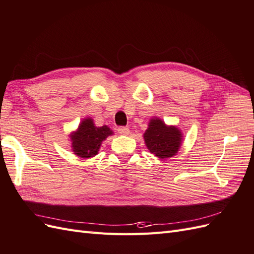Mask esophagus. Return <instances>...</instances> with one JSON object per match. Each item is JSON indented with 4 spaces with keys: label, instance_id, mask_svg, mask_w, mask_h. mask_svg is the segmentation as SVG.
I'll list each match as a JSON object with an SVG mask.
<instances>
[{
    "label": "esophagus",
    "instance_id": "obj_1",
    "mask_svg": "<svg viewBox=\"0 0 254 254\" xmlns=\"http://www.w3.org/2000/svg\"><path fill=\"white\" fill-rule=\"evenodd\" d=\"M118 132H119L120 134H123V135H128V134L130 133V130H129L128 127L122 126V127H119V128H118Z\"/></svg>",
    "mask_w": 254,
    "mask_h": 254
}]
</instances>
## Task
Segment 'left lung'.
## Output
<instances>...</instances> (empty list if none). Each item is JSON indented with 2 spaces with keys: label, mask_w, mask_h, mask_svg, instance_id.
Segmentation results:
<instances>
[{
  "label": "left lung",
  "mask_w": 254,
  "mask_h": 254,
  "mask_svg": "<svg viewBox=\"0 0 254 254\" xmlns=\"http://www.w3.org/2000/svg\"><path fill=\"white\" fill-rule=\"evenodd\" d=\"M143 136L149 151L160 159L175 156L182 142L180 130L175 126L165 125V123L158 118L150 120Z\"/></svg>",
  "instance_id": "8db88e82"
}]
</instances>
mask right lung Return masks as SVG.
<instances>
[{"label": "right lung", "mask_w": 254, "mask_h": 254, "mask_svg": "<svg viewBox=\"0 0 254 254\" xmlns=\"http://www.w3.org/2000/svg\"><path fill=\"white\" fill-rule=\"evenodd\" d=\"M111 134L113 132L108 126L96 127L93 120L90 118L84 119L77 130L70 135L73 152L83 159L94 157L98 153L102 142Z\"/></svg>", "instance_id": "right-lung-1"}]
</instances>
